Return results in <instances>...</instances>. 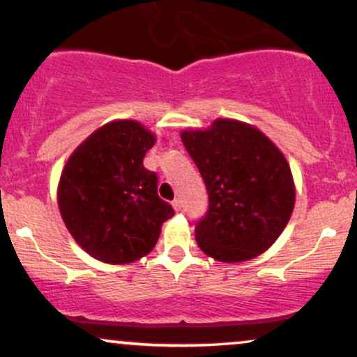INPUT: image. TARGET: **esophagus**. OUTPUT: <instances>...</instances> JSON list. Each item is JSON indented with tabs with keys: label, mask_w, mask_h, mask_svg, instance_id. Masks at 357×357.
Here are the masks:
<instances>
[{
	"label": "esophagus",
	"mask_w": 357,
	"mask_h": 357,
	"mask_svg": "<svg viewBox=\"0 0 357 357\" xmlns=\"http://www.w3.org/2000/svg\"><path fill=\"white\" fill-rule=\"evenodd\" d=\"M173 208H174V211H181L183 210V202L179 198H176L174 202H173Z\"/></svg>",
	"instance_id": "1"
}]
</instances>
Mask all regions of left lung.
<instances>
[{
    "label": "left lung",
    "mask_w": 357,
    "mask_h": 357,
    "mask_svg": "<svg viewBox=\"0 0 357 357\" xmlns=\"http://www.w3.org/2000/svg\"><path fill=\"white\" fill-rule=\"evenodd\" d=\"M181 141L210 199L195 228L198 247L227 264L272 247L296 204L292 173L278 147L257 127L233 119H216L206 130H184Z\"/></svg>",
    "instance_id": "1"
}]
</instances>
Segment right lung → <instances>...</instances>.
Wrapping results in <instances>:
<instances>
[{
	"label": "right lung",
	"mask_w": 357,
	"mask_h": 357,
	"mask_svg": "<svg viewBox=\"0 0 357 357\" xmlns=\"http://www.w3.org/2000/svg\"><path fill=\"white\" fill-rule=\"evenodd\" d=\"M155 137L137 121H114L73 151L60 176L59 208L90 257L122 265L154 248L174 215L158 196V174L142 159Z\"/></svg>",
	"instance_id": "1"
}]
</instances>
